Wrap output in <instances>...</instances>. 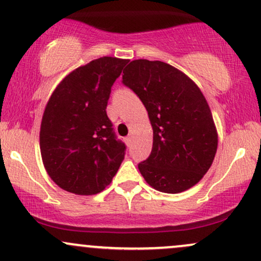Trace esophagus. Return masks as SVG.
Returning a JSON list of instances; mask_svg holds the SVG:
<instances>
[{
    "mask_svg": "<svg viewBox=\"0 0 261 261\" xmlns=\"http://www.w3.org/2000/svg\"><path fill=\"white\" fill-rule=\"evenodd\" d=\"M125 143H127V145H130V143H132V136L125 138Z\"/></svg>",
    "mask_w": 261,
    "mask_h": 261,
    "instance_id": "34e87169",
    "label": "esophagus"
}]
</instances>
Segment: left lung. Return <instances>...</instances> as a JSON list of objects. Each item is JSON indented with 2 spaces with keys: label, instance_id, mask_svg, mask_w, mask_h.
<instances>
[{
  "label": "left lung",
  "instance_id": "left-lung-1",
  "mask_svg": "<svg viewBox=\"0 0 261 261\" xmlns=\"http://www.w3.org/2000/svg\"><path fill=\"white\" fill-rule=\"evenodd\" d=\"M122 83L142 100L154 132L151 154L138 165L144 179L170 194L192 188L209 171L217 150L216 127L200 89L161 61H132Z\"/></svg>",
  "mask_w": 261,
  "mask_h": 261
}]
</instances>
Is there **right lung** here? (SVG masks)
<instances>
[{"instance_id": "right-lung-1", "label": "right lung", "mask_w": 261, "mask_h": 261, "mask_svg": "<svg viewBox=\"0 0 261 261\" xmlns=\"http://www.w3.org/2000/svg\"><path fill=\"white\" fill-rule=\"evenodd\" d=\"M128 60L100 57L70 72L48 99L40 127V151L48 176L78 195L111 183L124 159L107 117L111 87Z\"/></svg>"}]
</instances>
